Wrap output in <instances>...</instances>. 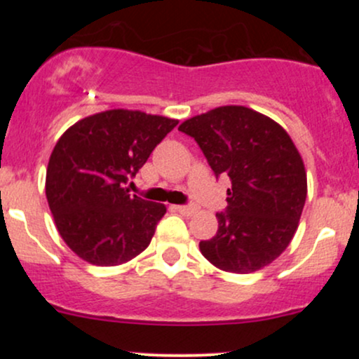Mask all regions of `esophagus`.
I'll list each match as a JSON object with an SVG mask.
<instances>
[{
	"mask_svg": "<svg viewBox=\"0 0 359 359\" xmlns=\"http://www.w3.org/2000/svg\"><path fill=\"white\" fill-rule=\"evenodd\" d=\"M175 209L184 216H192L194 212H197V205L194 204H187V205H175Z\"/></svg>",
	"mask_w": 359,
	"mask_h": 359,
	"instance_id": "esophagus-1",
	"label": "esophagus"
}]
</instances>
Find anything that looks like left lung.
Masks as SVG:
<instances>
[{
    "label": "left lung",
    "mask_w": 359,
    "mask_h": 359,
    "mask_svg": "<svg viewBox=\"0 0 359 359\" xmlns=\"http://www.w3.org/2000/svg\"><path fill=\"white\" fill-rule=\"evenodd\" d=\"M196 140L216 179L228 175L217 233L199 243L217 269L251 273L278 258L297 231L307 197L302 156L278 123L245 106H221L179 126Z\"/></svg>",
    "instance_id": "8db88e82"
}]
</instances>
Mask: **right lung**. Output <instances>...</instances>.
<instances>
[{"label":"right lung","instance_id":"add662e5","mask_svg":"<svg viewBox=\"0 0 359 359\" xmlns=\"http://www.w3.org/2000/svg\"><path fill=\"white\" fill-rule=\"evenodd\" d=\"M177 123L111 109L81 119L59 138L48 160L45 194L62 240L77 257L113 266L150 245L165 205L130 196L125 185Z\"/></svg>","mask_w":359,"mask_h":359}]
</instances>
